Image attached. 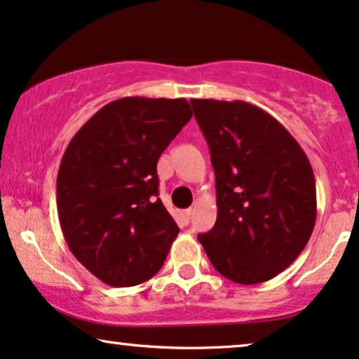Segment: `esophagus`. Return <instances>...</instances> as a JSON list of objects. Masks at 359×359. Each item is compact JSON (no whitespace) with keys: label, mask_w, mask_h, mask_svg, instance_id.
Wrapping results in <instances>:
<instances>
[{"label":"esophagus","mask_w":359,"mask_h":359,"mask_svg":"<svg viewBox=\"0 0 359 359\" xmlns=\"http://www.w3.org/2000/svg\"><path fill=\"white\" fill-rule=\"evenodd\" d=\"M191 216H193V209L191 208H188V209H184L183 212H181V217H183V221L186 222V224H188L189 222V219H191Z\"/></svg>","instance_id":"34e87169"}]
</instances>
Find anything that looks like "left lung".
I'll return each mask as SVG.
<instances>
[{"label":"left lung","instance_id":"1","mask_svg":"<svg viewBox=\"0 0 359 359\" xmlns=\"http://www.w3.org/2000/svg\"><path fill=\"white\" fill-rule=\"evenodd\" d=\"M216 175V224L198 239L221 276L267 282L299 257L316 221L305 151L271 114L242 100H191Z\"/></svg>","mask_w":359,"mask_h":359}]
</instances>
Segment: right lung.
Instances as JSON below:
<instances>
[{
	"mask_svg": "<svg viewBox=\"0 0 359 359\" xmlns=\"http://www.w3.org/2000/svg\"><path fill=\"white\" fill-rule=\"evenodd\" d=\"M191 117L186 99L123 97L92 115L64 151L62 234L107 285H138L165 262L180 227L156 198V163Z\"/></svg>",
	"mask_w": 359,
	"mask_h": 359,
	"instance_id": "add662e5",
	"label": "right lung"
}]
</instances>
